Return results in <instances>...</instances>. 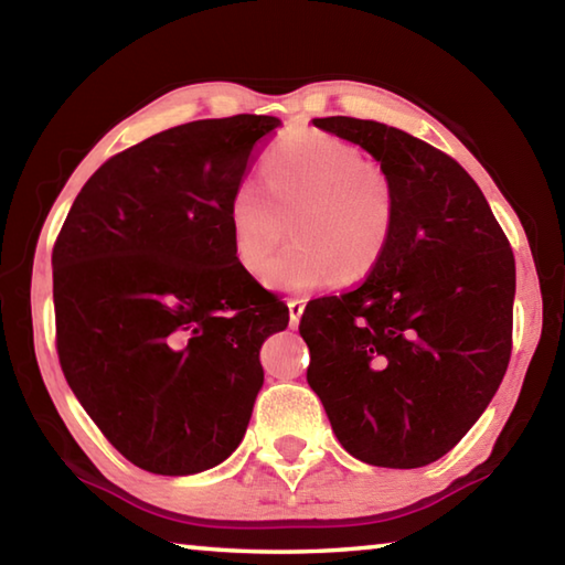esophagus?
<instances>
[{"instance_id":"obj_1","label":"esophagus","mask_w":565,"mask_h":565,"mask_svg":"<svg viewBox=\"0 0 565 565\" xmlns=\"http://www.w3.org/2000/svg\"><path fill=\"white\" fill-rule=\"evenodd\" d=\"M303 299H289V319H291V327H299V319L303 313Z\"/></svg>"}]
</instances>
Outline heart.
<instances>
[{
    "instance_id": "heart-1",
    "label": "heart",
    "mask_w": 565,
    "mask_h": 565,
    "mask_svg": "<svg viewBox=\"0 0 565 565\" xmlns=\"http://www.w3.org/2000/svg\"><path fill=\"white\" fill-rule=\"evenodd\" d=\"M262 186L242 181L226 218L236 262L262 274L288 233L295 242L266 267L279 291L361 281L388 252L396 228L394 184L363 151L323 131H299L266 151Z\"/></svg>"
}]
</instances>
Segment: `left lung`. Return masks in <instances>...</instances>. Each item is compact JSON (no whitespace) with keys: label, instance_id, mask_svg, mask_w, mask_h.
Instances as JSON below:
<instances>
[{"label":"left lung","instance_id":"1","mask_svg":"<svg viewBox=\"0 0 565 565\" xmlns=\"http://www.w3.org/2000/svg\"><path fill=\"white\" fill-rule=\"evenodd\" d=\"M313 124L381 161L396 228L356 289L306 303V379L351 456L426 466L461 441L509 369L511 244L476 181L441 149L369 119Z\"/></svg>","mask_w":565,"mask_h":565}]
</instances>
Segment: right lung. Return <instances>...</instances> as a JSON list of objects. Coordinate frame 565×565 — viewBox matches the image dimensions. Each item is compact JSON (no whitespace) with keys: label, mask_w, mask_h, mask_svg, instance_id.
Listing matches in <instances>:
<instances>
[{"label":"right lung","mask_w":565,"mask_h":565,"mask_svg":"<svg viewBox=\"0 0 565 565\" xmlns=\"http://www.w3.org/2000/svg\"><path fill=\"white\" fill-rule=\"evenodd\" d=\"M281 127L264 114L189 121L119 151L54 242L56 353L107 441L161 476L242 444L259 349L289 309L236 262L228 199Z\"/></svg>","instance_id":"add662e5"}]
</instances>
